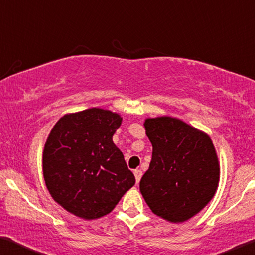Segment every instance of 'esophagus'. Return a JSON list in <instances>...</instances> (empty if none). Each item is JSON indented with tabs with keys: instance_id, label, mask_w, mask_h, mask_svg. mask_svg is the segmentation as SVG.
<instances>
[{
	"instance_id": "obj_1",
	"label": "esophagus",
	"mask_w": 255,
	"mask_h": 255,
	"mask_svg": "<svg viewBox=\"0 0 255 255\" xmlns=\"http://www.w3.org/2000/svg\"><path fill=\"white\" fill-rule=\"evenodd\" d=\"M134 175H135V178H136V183H139L140 177H142V175H143L142 170H139V169L135 170V172H134Z\"/></svg>"
}]
</instances>
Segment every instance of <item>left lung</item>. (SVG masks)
I'll list each match as a JSON object with an SVG mask.
<instances>
[{"label":"left lung","mask_w":255,"mask_h":255,"mask_svg":"<svg viewBox=\"0 0 255 255\" xmlns=\"http://www.w3.org/2000/svg\"><path fill=\"white\" fill-rule=\"evenodd\" d=\"M152 159L139 190L155 215L169 222L191 219L210 203L220 166L210 136L177 118H147Z\"/></svg>","instance_id":"1"}]
</instances>
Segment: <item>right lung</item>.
Instances as JSON below:
<instances>
[{
    "label": "right lung",
    "mask_w": 255,
    "mask_h": 255,
    "mask_svg": "<svg viewBox=\"0 0 255 255\" xmlns=\"http://www.w3.org/2000/svg\"><path fill=\"white\" fill-rule=\"evenodd\" d=\"M121 118L93 108L57 121L43 150L45 185L56 203L75 216L94 220L112 212L135 184L112 137Z\"/></svg>",
    "instance_id": "add662e5"
}]
</instances>
